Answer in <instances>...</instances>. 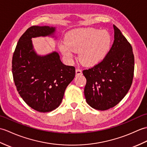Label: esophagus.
Instances as JSON below:
<instances>
[{"label":"esophagus","mask_w":147,"mask_h":147,"mask_svg":"<svg viewBox=\"0 0 147 147\" xmlns=\"http://www.w3.org/2000/svg\"><path fill=\"white\" fill-rule=\"evenodd\" d=\"M76 76H80V75L82 74V70H81L80 69H79V68H77V69L76 70Z\"/></svg>","instance_id":"1"}]
</instances>
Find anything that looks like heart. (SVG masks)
Returning a JSON list of instances; mask_svg holds the SVG:
<instances>
[{"label":"heart","instance_id":"heart-1","mask_svg":"<svg viewBox=\"0 0 147 147\" xmlns=\"http://www.w3.org/2000/svg\"><path fill=\"white\" fill-rule=\"evenodd\" d=\"M65 41L59 45L61 53L71 58L74 52H79L80 62L90 67L99 63L106 57L110 50L111 36L106 30L79 29L68 32Z\"/></svg>","mask_w":147,"mask_h":147}]
</instances>
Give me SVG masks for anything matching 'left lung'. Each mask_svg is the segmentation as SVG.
Segmentation results:
<instances>
[{
    "label": "left lung",
    "mask_w": 147,
    "mask_h": 147,
    "mask_svg": "<svg viewBox=\"0 0 147 147\" xmlns=\"http://www.w3.org/2000/svg\"><path fill=\"white\" fill-rule=\"evenodd\" d=\"M115 40L106 57L83 70L87 80L84 95L92 108L105 111L117 105L133 82L135 58L131 45L115 25Z\"/></svg>",
    "instance_id": "obj_1"
}]
</instances>
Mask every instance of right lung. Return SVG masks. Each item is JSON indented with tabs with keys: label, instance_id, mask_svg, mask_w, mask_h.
Returning <instances> with one entry per match:
<instances>
[{
	"label": "right lung",
	"instance_id": "add662e5",
	"mask_svg": "<svg viewBox=\"0 0 147 147\" xmlns=\"http://www.w3.org/2000/svg\"><path fill=\"white\" fill-rule=\"evenodd\" d=\"M55 28L32 26L22 34L13 53L12 72L19 95L29 106L41 113L60 106L65 90L74 79L76 68L64 65L57 52L38 55L31 38L50 36Z\"/></svg>",
	"mask_w": 147,
	"mask_h": 147
}]
</instances>
